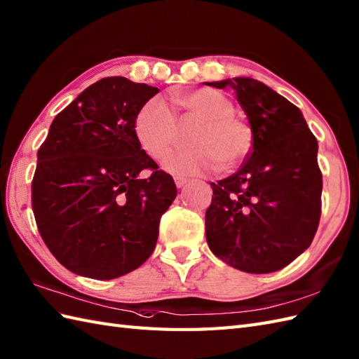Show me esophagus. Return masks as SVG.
<instances>
[{
  "mask_svg": "<svg viewBox=\"0 0 359 359\" xmlns=\"http://www.w3.org/2000/svg\"><path fill=\"white\" fill-rule=\"evenodd\" d=\"M189 180L187 178H182V177H175V184H177V187H182L184 184H187Z\"/></svg>",
  "mask_w": 359,
  "mask_h": 359,
  "instance_id": "obj_1",
  "label": "esophagus"
}]
</instances>
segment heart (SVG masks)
Here are the masks:
<instances>
[{
    "label": "heart",
    "mask_w": 359,
    "mask_h": 359,
    "mask_svg": "<svg viewBox=\"0 0 359 359\" xmlns=\"http://www.w3.org/2000/svg\"><path fill=\"white\" fill-rule=\"evenodd\" d=\"M173 102L187 116L203 121L190 135L194 147L173 152L164 160V169L178 175H196L238 168L248 158L255 143L252 129L234 116V103L225 94L199 88L173 95ZM134 133L143 149L160 160L178 142V126L173 112L163 99L152 97L138 109Z\"/></svg>",
    "instance_id": "obj_1"
}]
</instances>
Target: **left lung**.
<instances>
[{
    "label": "left lung",
    "mask_w": 359,
    "mask_h": 359,
    "mask_svg": "<svg viewBox=\"0 0 359 359\" xmlns=\"http://www.w3.org/2000/svg\"><path fill=\"white\" fill-rule=\"evenodd\" d=\"M207 85L236 91L255 135L241 169L212 182L207 243L243 273H274L299 257L318 229L323 175L317 138L294 103L256 79Z\"/></svg>",
    "instance_id": "8db88e82"
}]
</instances>
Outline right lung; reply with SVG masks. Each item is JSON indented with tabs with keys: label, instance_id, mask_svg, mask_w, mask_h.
Wrapping results in <instances>:
<instances>
[{
	"label": "right lung",
	"instance_id": "obj_1",
	"mask_svg": "<svg viewBox=\"0 0 359 359\" xmlns=\"http://www.w3.org/2000/svg\"><path fill=\"white\" fill-rule=\"evenodd\" d=\"M158 91L104 77L57 114L39 147L33 215L51 255L74 274L111 280L155 250L177 186L142 149L134 120ZM146 168L153 173L142 180Z\"/></svg>",
	"mask_w": 359,
	"mask_h": 359
}]
</instances>
